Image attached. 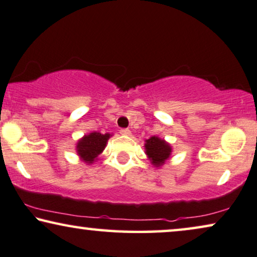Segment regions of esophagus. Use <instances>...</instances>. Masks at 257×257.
<instances>
[{
  "mask_svg": "<svg viewBox=\"0 0 257 257\" xmlns=\"http://www.w3.org/2000/svg\"><path fill=\"white\" fill-rule=\"evenodd\" d=\"M120 133L122 134V135H130V134H132V132H130L128 128H122L120 130Z\"/></svg>",
  "mask_w": 257,
  "mask_h": 257,
  "instance_id": "esophagus-1",
  "label": "esophagus"
}]
</instances>
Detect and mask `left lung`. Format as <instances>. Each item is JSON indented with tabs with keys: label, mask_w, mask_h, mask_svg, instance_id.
I'll return each mask as SVG.
<instances>
[{
	"label": "left lung",
	"mask_w": 257,
	"mask_h": 257,
	"mask_svg": "<svg viewBox=\"0 0 257 257\" xmlns=\"http://www.w3.org/2000/svg\"><path fill=\"white\" fill-rule=\"evenodd\" d=\"M146 150L148 157L156 166L163 165L164 162L169 158L170 153H171V148H170L169 144L164 140L158 139L156 136H153L149 140H147Z\"/></svg>",
	"instance_id": "left-lung-1"
}]
</instances>
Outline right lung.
I'll return each instance as SVG.
<instances>
[{
    "label": "right lung",
    "mask_w": 257,
    "mask_h": 257,
    "mask_svg": "<svg viewBox=\"0 0 257 257\" xmlns=\"http://www.w3.org/2000/svg\"><path fill=\"white\" fill-rule=\"evenodd\" d=\"M109 136L110 134H104L103 135L101 133H91L89 135H86L84 139H81L78 142L77 150L79 156L86 163H93L97 155L102 153Z\"/></svg>",
    "instance_id": "1"
}]
</instances>
